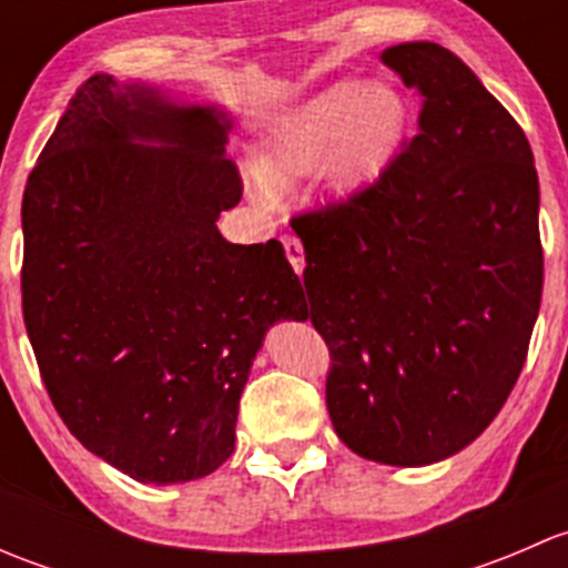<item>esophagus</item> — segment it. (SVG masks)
Instances as JSON below:
<instances>
[{
	"instance_id": "1",
	"label": "esophagus",
	"mask_w": 568,
	"mask_h": 568,
	"mask_svg": "<svg viewBox=\"0 0 568 568\" xmlns=\"http://www.w3.org/2000/svg\"><path fill=\"white\" fill-rule=\"evenodd\" d=\"M283 247H285V255H288L291 266H294V272L302 277V272H305V250H302L300 239L285 236V239H283Z\"/></svg>"
}]
</instances>
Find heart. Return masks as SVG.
I'll list each match as a JSON object with an SVG mask.
<instances>
[{"label":"heart","mask_w":568,"mask_h":568,"mask_svg":"<svg viewBox=\"0 0 568 568\" xmlns=\"http://www.w3.org/2000/svg\"><path fill=\"white\" fill-rule=\"evenodd\" d=\"M406 104L387 84L335 82L280 114L257 142L252 200L277 205V189L318 170L326 192L352 200L368 192L404 142Z\"/></svg>","instance_id":"obj_1"}]
</instances>
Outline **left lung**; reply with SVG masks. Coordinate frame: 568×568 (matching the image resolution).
<instances>
[{"mask_svg": "<svg viewBox=\"0 0 568 568\" xmlns=\"http://www.w3.org/2000/svg\"><path fill=\"white\" fill-rule=\"evenodd\" d=\"M382 62L420 90V134L368 192L291 225L337 437L363 459L426 467L480 437L528 357L538 175L525 131L459 57L415 40Z\"/></svg>", "mask_w": 568, "mask_h": 568, "instance_id": "obj_1", "label": "left lung"}]
</instances>
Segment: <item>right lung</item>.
I'll list each match as a JSON object with an SVG mask.
<instances>
[{
  "instance_id": "1",
  "label": "right lung",
  "mask_w": 568,
  "mask_h": 568,
  "mask_svg": "<svg viewBox=\"0 0 568 568\" xmlns=\"http://www.w3.org/2000/svg\"><path fill=\"white\" fill-rule=\"evenodd\" d=\"M216 104L95 73L27 178L24 324L73 437L142 484L214 473L268 326L305 321L280 242L231 244L242 200Z\"/></svg>"
}]
</instances>
